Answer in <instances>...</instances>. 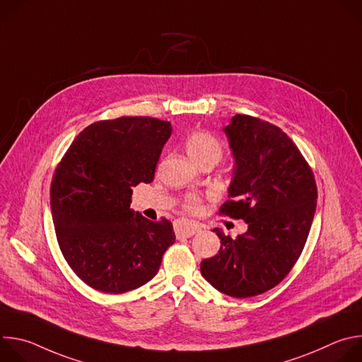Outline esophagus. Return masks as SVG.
<instances>
[{
    "label": "esophagus",
    "instance_id": "esophagus-1",
    "mask_svg": "<svg viewBox=\"0 0 362 362\" xmlns=\"http://www.w3.org/2000/svg\"><path fill=\"white\" fill-rule=\"evenodd\" d=\"M200 230V226L189 221H177L175 223V232L177 238H190Z\"/></svg>",
    "mask_w": 362,
    "mask_h": 362
}]
</instances>
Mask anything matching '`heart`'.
<instances>
[{
    "instance_id": "obj_1",
    "label": "heart",
    "mask_w": 362,
    "mask_h": 362,
    "mask_svg": "<svg viewBox=\"0 0 362 362\" xmlns=\"http://www.w3.org/2000/svg\"><path fill=\"white\" fill-rule=\"evenodd\" d=\"M185 148L193 162L199 166L206 163H218L223 154V144L222 141L212 133L204 130L192 132L185 139ZM202 196L196 193H190L183 199V209L189 214H196L200 209Z\"/></svg>"
}]
</instances>
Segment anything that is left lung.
Instances as JSON below:
<instances>
[{
  "mask_svg": "<svg viewBox=\"0 0 362 362\" xmlns=\"http://www.w3.org/2000/svg\"><path fill=\"white\" fill-rule=\"evenodd\" d=\"M225 133L236 166L219 215L243 219L247 230L232 239L214 229L222 245L200 272L218 291L249 298L275 288L299 259L318 189L311 166L278 126L236 115Z\"/></svg>",
  "mask_w": 362,
  "mask_h": 362,
  "instance_id": "1",
  "label": "left lung"
}]
</instances>
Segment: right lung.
I'll list each match as a JSON object with an SVG mask.
<instances>
[{"instance_id":"add662e5","label":"right lung","mask_w":362,"mask_h":362,"mask_svg":"<svg viewBox=\"0 0 362 362\" xmlns=\"http://www.w3.org/2000/svg\"><path fill=\"white\" fill-rule=\"evenodd\" d=\"M169 122L123 116L87 126L70 144L49 187L60 250L73 272L105 293L140 288L158 274L175 243L173 225L130 209L139 183H150Z\"/></svg>"}]
</instances>
